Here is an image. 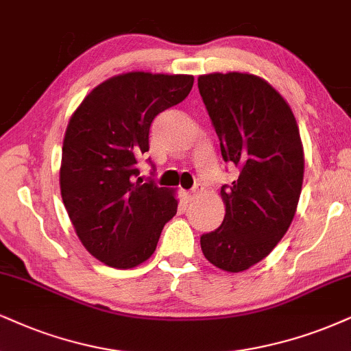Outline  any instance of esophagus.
<instances>
[{
	"label": "esophagus",
	"mask_w": 351,
	"mask_h": 351,
	"mask_svg": "<svg viewBox=\"0 0 351 351\" xmlns=\"http://www.w3.org/2000/svg\"><path fill=\"white\" fill-rule=\"evenodd\" d=\"M200 193H202V187H200V185H197V187H193L189 192V198H190V200H193V198H197L198 195H200Z\"/></svg>",
	"instance_id": "34e87169"
}]
</instances>
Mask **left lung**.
Returning <instances> with one entry per match:
<instances>
[{
	"label": "left lung",
	"instance_id": "obj_1",
	"mask_svg": "<svg viewBox=\"0 0 351 351\" xmlns=\"http://www.w3.org/2000/svg\"><path fill=\"white\" fill-rule=\"evenodd\" d=\"M198 90L223 159L239 167L234 182L221 187V226L200 244L208 262L237 274L265 258L295 218L304 177L300 128L278 90L255 75H202Z\"/></svg>",
	"mask_w": 351,
	"mask_h": 351
}]
</instances>
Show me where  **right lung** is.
<instances>
[{"mask_svg":"<svg viewBox=\"0 0 351 351\" xmlns=\"http://www.w3.org/2000/svg\"><path fill=\"white\" fill-rule=\"evenodd\" d=\"M190 75L132 71L94 88L68 122L60 190L80 241L114 268H133L153 255L177 213L174 192L136 180V158L149 149L154 117L177 106Z\"/></svg>","mask_w":351,"mask_h":351,"instance_id":"obj_1","label":"right lung"}]
</instances>
